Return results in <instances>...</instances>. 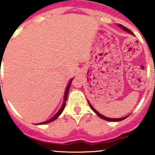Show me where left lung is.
<instances>
[{
    "instance_id": "obj_1",
    "label": "left lung",
    "mask_w": 155,
    "mask_h": 155,
    "mask_svg": "<svg viewBox=\"0 0 155 155\" xmlns=\"http://www.w3.org/2000/svg\"><path fill=\"white\" fill-rule=\"evenodd\" d=\"M118 26H120V28H123V29H124V31H127V32H129V33H130V34H132V35H134V33H133V32H132V31H130V30L129 29V28H126V27H125V26H124V25H122L119 24V25H118ZM87 102H88V104H89V106H90V108H91V109H92L93 111H94V113H96V114L98 115V116H99L100 118L103 119V120H107V121H111V122H118V121H121V120H125V119L127 118V117H128V116H125V117H123V118H118V119L109 118V117H106V116H102V114H100V113H98V111H96V110H95V109H94V108H93V106H92V105H91V103H90V102H89V101H87Z\"/></svg>"
}]
</instances>
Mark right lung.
<instances>
[{
  "label": "right lung",
  "instance_id": "1",
  "mask_svg": "<svg viewBox=\"0 0 155 155\" xmlns=\"http://www.w3.org/2000/svg\"><path fill=\"white\" fill-rule=\"evenodd\" d=\"M72 80L73 79H71V81H70V82L68 83V86H67V87H66V90H65V93H64V102H63V105H61V109H59V111L57 112V113H56V115L53 117H52L51 119H50L49 120H46V121L45 122H42V123H40V124H49V123H50V122L53 121V120H55L56 119L58 118V116H60V115L62 113V112L64 111V108H65V105H66V101H67V98H68V91H69V89H70V87H71V82H72Z\"/></svg>",
  "mask_w": 155,
  "mask_h": 155
}]
</instances>
